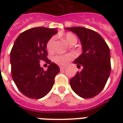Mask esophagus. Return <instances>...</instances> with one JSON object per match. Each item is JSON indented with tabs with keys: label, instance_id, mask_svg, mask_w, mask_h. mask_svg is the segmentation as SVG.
Segmentation results:
<instances>
[{
	"label": "esophagus",
	"instance_id": "1",
	"mask_svg": "<svg viewBox=\"0 0 123 123\" xmlns=\"http://www.w3.org/2000/svg\"><path fill=\"white\" fill-rule=\"evenodd\" d=\"M66 68V67H60V70H64Z\"/></svg>",
	"mask_w": 123,
	"mask_h": 123
}]
</instances>
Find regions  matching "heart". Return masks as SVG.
Listing matches in <instances>:
<instances>
[{"mask_svg": "<svg viewBox=\"0 0 123 123\" xmlns=\"http://www.w3.org/2000/svg\"><path fill=\"white\" fill-rule=\"evenodd\" d=\"M64 37L66 41L70 45H72L73 43H76V41H77V39L76 37V36L71 33H67L64 35ZM55 40V37H52L47 41V42L46 43V49L49 52L53 51ZM73 56H74L71 54L58 55H55L54 56L53 59V61L55 62L57 64H60V65H65L73 58Z\"/></svg>", "mask_w": 123, "mask_h": 123, "instance_id": "b5f03b06", "label": "heart"}]
</instances>
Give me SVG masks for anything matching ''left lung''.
<instances>
[{"instance_id": "obj_1", "label": "left lung", "mask_w": 123, "mask_h": 123, "mask_svg": "<svg viewBox=\"0 0 123 123\" xmlns=\"http://www.w3.org/2000/svg\"><path fill=\"white\" fill-rule=\"evenodd\" d=\"M80 39L83 53L74 62L83 67L70 80L71 88L83 98H92L99 94L105 86L111 72L110 50L98 33L83 27L68 28Z\"/></svg>"}]
</instances>
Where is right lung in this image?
<instances>
[{"label": "right lung", "instance_id": "add662e5", "mask_svg": "<svg viewBox=\"0 0 123 123\" xmlns=\"http://www.w3.org/2000/svg\"><path fill=\"white\" fill-rule=\"evenodd\" d=\"M56 33L52 28L38 27L21 33L10 52L11 73L18 89L31 99L43 98L51 90L59 67L47 59L46 43ZM49 64L44 71L39 62Z\"/></svg>", "mask_w": 123, "mask_h": 123}]
</instances>
